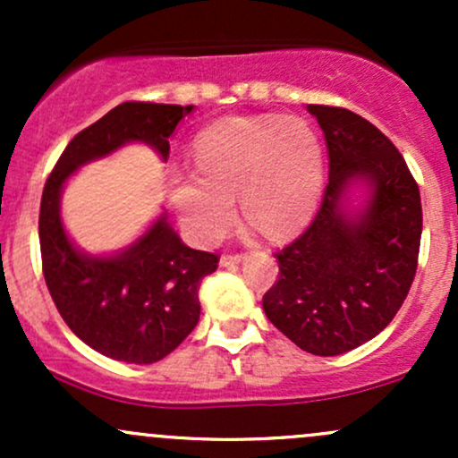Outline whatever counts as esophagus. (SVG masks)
I'll use <instances>...</instances> for the list:
<instances>
[{
    "instance_id": "esophagus-1",
    "label": "esophagus",
    "mask_w": 458,
    "mask_h": 458,
    "mask_svg": "<svg viewBox=\"0 0 458 458\" xmlns=\"http://www.w3.org/2000/svg\"><path fill=\"white\" fill-rule=\"evenodd\" d=\"M243 260V256L241 254H233V256H222V259H219V265L222 267H234V265H239V262Z\"/></svg>"
}]
</instances>
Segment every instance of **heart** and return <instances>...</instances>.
<instances>
[{"mask_svg":"<svg viewBox=\"0 0 458 458\" xmlns=\"http://www.w3.org/2000/svg\"><path fill=\"white\" fill-rule=\"evenodd\" d=\"M196 172L167 176V198L189 239L211 243L241 213L269 239L303 228L323 191L320 140L306 120L284 115L228 118L193 144Z\"/></svg>","mask_w":458,"mask_h":458,"instance_id":"heart-1","label":"heart"}]
</instances>
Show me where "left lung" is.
Here are the masks:
<instances>
[{"label":"left lung","instance_id":"8db88e82","mask_svg":"<svg viewBox=\"0 0 458 458\" xmlns=\"http://www.w3.org/2000/svg\"><path fill=\"white\" fill-rule=\"evenodd\" d=\"M323 129L329 182L310 228L277 251L267 318L312 355H343L381 334L418 269L422 204L403 155L349 109L308 105Z\"/></svg>","mask_w":458,"mask_h":458}]
</instances>
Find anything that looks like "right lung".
Wrapping results in <instances>:
<instances>
[{
    "instance_id": "obj_1",
    "label": "right lung",
    "mask_w": 458,
    "mask_h": 458,
    "mask_svg": "<svg viewBox=\"0 0 458 458\" xmlns=\"http://www.w3.org/2000/svg\"><path fill=\"white\" fill-rule=\"evenodd\" d=\"M193 105L123 103L71 140L40 199V254L57 312L79 340L112 360L155 364L191 334L199 318V282L219 259L191 250L161 211L133 243L112 254L75 245L62 219V193L79 167L127 144L170 157V135Z\"/></svg>"
}]
</instances>
